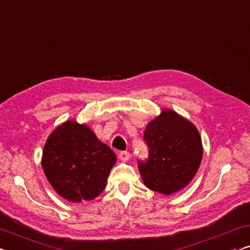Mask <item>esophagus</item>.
Listing matches in <instances>:
<instances>
[{
  "mask_svg": "<svg viewBox=\"0 0 250 250\" xmlns=\"http://www.w3.org/2000/svg\"><path fill=\"white\" fill-rule=\"evenodd\" d=\"M118 157L122 162H127L129 158V153L127 151H121L118 153Z\"/></svg>",
  "mask_w": 250,
  "mask_h": 250,
  "instance_id": "esophagus-1",
  "label": "esophagus"
}]
</instances>
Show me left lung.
I'll use <instances>...</instances> for the list:
<instances>
[{
    "label": "left lung",
    "instance_id": "1",
    "mask_svg": "<svg viewBox=\"0 0 250 250\" xmlns=\"http://www.w3.org/2000/svg\"><path fill=\"white\" fill-rule=\"evenodd\" d=\"M145 141L149 159L139 163L146 188L164 196L184 189L196 175L204 148L199 131L189 119L172 109H163L148 123Z\"/></svg>",
    "mask_w": 250,
    "mask_h": 250
}]
</instances>
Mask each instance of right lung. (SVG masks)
Segmentation results:
<instances>
[{
    "label": "right lung",
    "mask_w": 250,
    "mask_h": 250,
    "mask_svg": "<svg viewBox=\"0 0 250 250\" xmlns=\"http://www.w3.org/2000/svg\"><path fill=\"white\" fill-rule=\"evenodd\" d=\"M117 162L115 152L86 124L67 121L46 139L42 168L54 191L70 203L97 198Z\"/></svg>",
    "instance_id": "right-lung-1"
}]
</instances>
